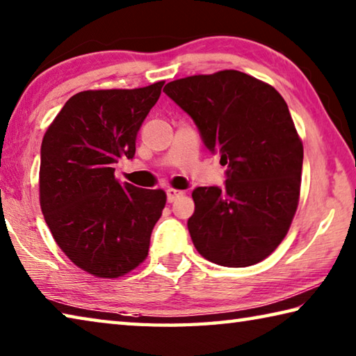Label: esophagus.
Returning a JSON list of instances; mask_svg holds the SVG:
<instances>
[{"label": "esophagus", "mask_w": 356, "mask_h": 356, "mask_svg": "<svg viewBox=\"0 0 356 356\" xmlns=\"http://www.w3.org/2000/svg\"><path fill=\"white\" fill-rule=\"evenodd\" d=\"M184 191L176 190V188H168L166 190V197H168V202H174L177 200L179 196H182Z\"/></svg>", "instance_id": "1"}]
</instances>
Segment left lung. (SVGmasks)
I'll list each match as a JSON object with an SVG mask.
<instances>
[{"instance_id":"obj_1","label":"left lung","mask_w":356,"mask_h":356,"mask_svg":"<svg viewBox=\"0 0 356 356\" xmlns=\"http://www.w3.org/2000/svg\"><path fill=\"white\" fill-rule=\"evenodd\" d=\"M163 92L190 114L206 147L227 165L225 188L191 193L193 245L222 267L264 261L286 237L300 200L303 143L284 99L238 70L180 78Z\"/></svg>"}]
</instances>
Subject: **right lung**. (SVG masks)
Listing matches in <instances>:
<instances>
[{"instance_id":"1","label":"right lung","mask_w":356,"mask_h":356,"mask_svg":"<svg viewBox=\"0 0 356 356\" xmlns=\"http://www.w3.org/2000/svg\"><path fill=\"white\" fill-rule=\"evenodd\" d=\"M163 84L72 95L42 140L45 222L64 254L99 278H119L147 257L150 234L165 209L163 190L114 177L120 159H134L138 130Z\"/></svg>"}]
</instances>
